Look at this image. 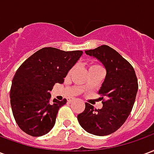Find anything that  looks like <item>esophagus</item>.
I'll use <instances>...</instances> for the list:
<instances>
[{"mask_svg":"<svg viewBox=\"0 0 154 154\" xmlns=\"http://www.w3.org/2000/svg\"><path fill=\"white\" fill-rule=\"evenodd\" d=\"M73 100H75V99H69L67 101H68V102H72Z\"/></svg>","mask_w":154,"mask_h":154,"instance_id":"1","label":"esophagus"}]
</instances>
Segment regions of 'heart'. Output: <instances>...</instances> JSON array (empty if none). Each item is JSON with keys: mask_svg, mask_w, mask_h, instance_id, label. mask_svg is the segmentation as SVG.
I'll list each match as a JSON object with an SVG mask.
<instances>
[{"mask_svg": "<svg viewBox=\"0 0 154 154\" xmlns=\"http://www.w3.org/2000/svg\"><path fill=\"white\" fill-rule=\"evenodd\" d=\"M94 67H101L100 65H97V64H94V65H91L90 67V68H94Z\"/></svg>", "mask_w": 154, "mask_h": 154, "instance_id": "obj_1", "label": "heart"}]
</instances>
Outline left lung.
<instances>
[{
	"mask_svg": "<svg viewBox=\"0 0 154 154\" xmlns=\"http://www.w3.org/2000/svg\"><path fill=\"white\" fill-rule=\"evenodd\" d=\"M103 64L106 75L98 94L106 97L101 109L96 110L86 103L82 113L77 116L80 125L87 132L106 136L120 128L132 110L138 91V80L134 67L112 48L101 45L85 51Z\"/></svg>",
	"mask_w": 154,
	"mask_h": 154,
	"instance_id": "8db88e82",
	"label": "left lung"
}]
</instances>
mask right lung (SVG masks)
Returning <instances> with one entry per match:
<instances>
[{
  "mask_svg": "<svg viewBox=\"0 0 154 154\" xmlns=\"http://www.w3.org/2000/svg\"><path fill=\"white\" fill-rule=\"evenodd\" d=\"M82 53L43 48L16 71L10 93L11 105L17 125L27 134L39 137L53 129L57 111L67 100L52 101L50 91L54 84L63 83Z\"/></svg>",
  "mask_w": 154,
  "mask_h": 154,
  "instance_id": "obj_1",
  "label": "right lung"
}]
</instances>
